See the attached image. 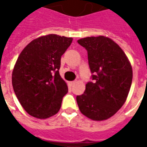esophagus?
Here are the masks:
<instances>
[{"label": "esophagus", "instance_id": "1", "mask_svg": "<svg viewBox=\"0 0 147 147\" xmlns=\"http://www.w3.org/2000/svg\"><path fill=\"white\" fill-rule=\"evenodd\" d=\"M74 83H75V82H74V81H72V82H69V85L70 87H72V86H73V85H74Z\"/></svg>", "mask_w": 147, "mask_h": 147}]
</instances>
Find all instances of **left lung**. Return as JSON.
<instances>
[{"label":"left lung","mask_w":147,"mask_h":147,"mask_svg":"<svg viewBox=\"0 0 147 147\" xmlns=\"http://www.w3.org/2000/svg\"><path fill=\"white\" fill-rule=\"evenodd\" d=\"M88 51L92 82L86 84L84 93L77 96L83 115L95 121L112 117L123 106L129 93L133 69L127 55L112 39L105 36L78 40Z\"/></svg>","instance_id":"1"}]
</instances>
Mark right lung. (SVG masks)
<instances>
[{"label": "right lung", "instance_id": "obj_1", "mask_svg": "<svg viewBox=\"0 0 147 147\" xmlns=\"http://www.w3.org/2000/svg\"><path fill=\"white\" fill-rule=\"evenodd\" d=\"M72 37L48 34L32 40L21 51L12 71V85L22 107L32 117L58 113L68 86L60 77V59Z\"/></svg>", "mask_w": 147, "mask_h": 147}]
</instances>
